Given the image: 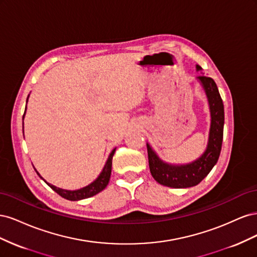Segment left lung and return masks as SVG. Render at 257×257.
<instances>
[{
    "label": "left lung",
    "instance_id": "1",
    "mask_svg": "<svg viewBox=\"0 0 257 257\" xmlns=\"http://www.w3.org/2000/svg\"><path fill=\"white\" fill-rule=\"evenodd\" d=\"M196 68L197 71L201 69L199 65H196ZM198 79L206 91L210 112H211V126H210L209 142L205 153L191 164L174 166L161 161L151 147L147 144L148 160H149L152 177L160 184L169 188L183 189L197 185L216 164L221 153L224 127L223 100L216 83L212 78L201 75Z\"/></svg>",
    "mask_w": 257,
    "mask_h": 257
}]
</instances>
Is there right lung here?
I'll use <instances>...</instances> for the list:
<instances>
[{
	"label": "right lung",
	"mask_w": 257,
	"mask_h": 257,
	"mask_svg": "<svg viewBox=\"0 0 257 257\" xmlns=\"http://www.w3.org/2000/svg\"><path fill=\"white\" fill-rule=\"evenodd\" d=\"M26 109H27V107H26ZM23 116H25V114H23ZM114 151H115V149H113L111 151L109 158H108V160H107L106 165L103 168V172L100 173V175L98 176V178L96 179V180L94 182H92L90 185L85 186V188H83V189L77 190V191H66V190L59 189V188H57V186H54V185H52L50 183H47L46 181L45 182L47 183L54 192L58 193L60 196H62L63 198H65V199H68V200H73L74 201V200H80V199H84V198H89L91 196H94V195H96L97 193L102 192L107 186L108 182H109L110 175H111L112 157H113V154H114ZM37 175L41 177V175L38 174V173H37Z\"/></svg>",
	"instance_id": "1"
}]
</instances>
